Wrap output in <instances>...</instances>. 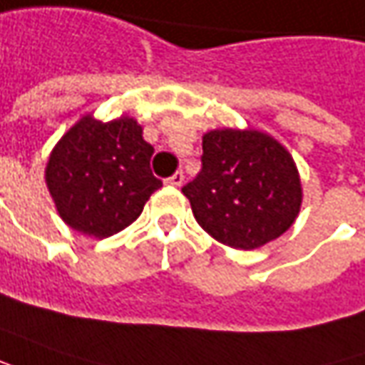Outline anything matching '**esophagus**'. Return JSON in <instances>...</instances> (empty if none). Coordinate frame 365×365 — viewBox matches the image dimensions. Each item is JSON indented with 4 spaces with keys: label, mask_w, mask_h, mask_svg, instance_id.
<instances>
[{
    "label": "esophagus",
    "mask_w": 365,
    "mask_h": 365,
    "mask_svg": "<svg viewBox=\"0 0 365 365\" xmlns=\"http://www.w3.org/2000/svg\"><path fill=\"white\" fill-rule=\"evenodd\" d=\"M165 183H170V185H175V187H180L183 183V172H175L172 178H168Z\"/></svg>",
    "instance_id": "1"
}]
</instances>
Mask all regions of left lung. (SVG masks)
<instances>
[{
	"label": "left lung",
	"mask_w": 365,
	"mask_h": 365,
	"mask_svg": "<svg viewBox=\"0 0 365 365\" xmlns=\"http://www.w3.org/2000/svg\"><path fill=\"white\" fill-rule=\"evenodd\" d=\"M202 148V172L182 192L207 234L235 250H255L292 227L302 182L279 141L250 128H224L207 131Z\"/></svg>",
	"instance_id": "left-lung-1"
}]
</instances>
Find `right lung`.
<instances>
[{
  "instance_id": "1",
  "label": "right lung",
  "mask_w": 365,
  "mask_h": 365,
  "mask_svg": "<svg viewBox=\"0 0 365 365\" xmlns=\"http://www.w3.org/2000/svg\"><path fill=\"white\" fill-rule=\"evenodd\" d=\"M151 155L153 148L133 118H81L58 141L46 168L47 190L61 220L99 240L133 224L162 187L151 173Z\"/></svg>"
}]
</instances>
